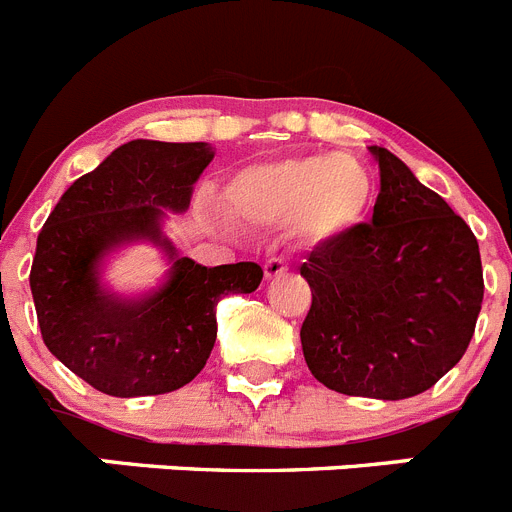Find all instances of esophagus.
Listing matches in <instances>:
<instances>
[{
    "mask_svg": "<svg viewBox=\"0 0 512 512\" xmlns=\"http://www.w3.org/2000/svg\"><path fill=\"white\" fill-rule=\"evenodd\" d=\"M265 278H268V281H273V278H281L283 273H286L288 270V265L286 262L281 260V257H270L268 262H265Z\"/></svg>",
    "mask_w": 512,
    "mask_h": 512,
    "instance_id": "obj_1",
    "label": "esophagus"
}]
</instances>
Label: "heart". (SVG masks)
<instances>
[{"instance_id":"obj_1","label":"heart","mask_w":512,"mask_h":512,"mask_svg":"<svg viewBox=\"0 0 512 512\" xmlns=\"http://www.w3.org/2000/svg\"><path fill=\"white\" fill-rule=\"evenodd\" d=\"M371 198V175L348 154H304L250 164L226 185V206L234 219L291 221L293 234L309 244L345 237L366 219Z\"/></svg>"}]
</instances>
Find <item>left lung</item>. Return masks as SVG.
I'll return each instance as SVG.
<instances>
[{
    "mask_svg": "<svg viewBox=\"0 0 512 512\" xmlns=\"http://www.w3.org/2000/svg\"><path fill=\"white\" fill-rule=\"evenodd\" d=\"M381 190L368 224L319 244L301 275L311 376L348 397L397 402L446 376L469 348L484 281L477 237L384 146H368Z\"/></svg>",
    "mask_w": 512,
    "mask_h": 512,
    "instance_id": "8db88e82",
    "label": "left lung"
}]
</instances>
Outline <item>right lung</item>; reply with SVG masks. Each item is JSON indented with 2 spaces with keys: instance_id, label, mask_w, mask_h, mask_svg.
Wrapping results in <instances>:
<instances>
[{
  "instance_id": "add662e5",
  "label": "right lung",
  "mask_w": 512,
  "mask_h": 512,
  "mask_svg": "<svg viewBox=\"0 0 512 512\" xmlns=\"http://www.w3.org/2000/svg\"><path fill=\"white\" fill-rule=\"evenodd\" d=\"M213 154L206 141H128L71 182L38 234L30 291L43 342L102 394L151 397L190 384L216 342L219 301L260 286L257 262L206 268L164 231L170 213L190 208ZM131 243L157 246L168 265L139 294L104 278Z\"/></svg>"
}]
</instances>
